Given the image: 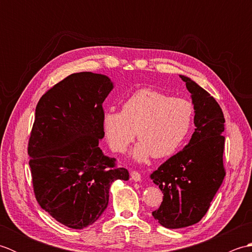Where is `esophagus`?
<instances>
[{
  "mask_svg": "<svg viewBox=\"0 0 252 252\" xmlns=\"http://www.w3.org/2000/svg\"><path fill=\"white\" fill-rule=\"evenodd\" d=\"M130 175H131V179L135 182H140L142 180V176L137 172V171H131Z\"/></svg>",
  "mask_w": 252,
  "mask_h": 252,
  "instance_id": "1",
  "label": "esophagus"
}]
</instances>
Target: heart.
<instances>
[{
  "mask_svg": "<svg viewBox=\"0 0 252 252\" xmlns=\"http://www.w3.org/2000/svg\"><path fill=\"white\" fill-rule=\"evenodd\" d=\"M195 107L190 100L172 97L160 91L141 89L122 105L121 111L103 115V129L109 146L125 153L137 134L141 141L133 151L137 161L173 155L191 130Z\"/></svg>",
  "mask_w": 252,
  "mask_h": 252,
  "instance_id": "b5f03b06",
  "label": "heart"
}]
</instances>
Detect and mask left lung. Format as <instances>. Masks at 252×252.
Returning a JSON list of instances; mask_svg holds the SVG:
<instances>
[{"instance_id": "left-lung-1", "label": "left lung", "mask_w": 252, "mask_h": 252, "mask_svg": "<svg viewBox=\"0 0 252 252\" xmlns=\"http://www.w3.org/2000/svg\"><path fill=\"white\" fill-rule=\"evenodd\" d=\"M195 107V132L189 143L154 171L151 178L163 194L153 217L167 228H182L199 222L210 208L225 176L223 152L225 137L223 112L206 90L185 76Z\"/></svg>"}]
</instances>
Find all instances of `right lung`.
Masks as SVG:
<instances>
[{
  "label": "right lung",
  "mask_w": 252,
  "mask_h": 252,
  "mask_svg": "<svg viewBox=\"0 0 252 252\" xmlns=\"http://www.w3.org/2000/svg\"><path fill=\"white\" fill-rule=\"evenodd\" d=\"M114 84L93 72L68 76L42 95L28 143L37 203L74 229L98 220L116 180H129L116 159L98 147L104 137L103 103Z\"/></svg>",
  "instance_id": "add662e5"
}]
</instances>
